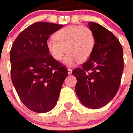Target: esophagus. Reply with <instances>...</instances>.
<instances>
[{
  "mask_svg": "<svg viewBox=\"0 0 133 133\" xmlns=\"http://www.w3.org/2000/svg\"><path fill=\"white\" fill-rule=\"evenodd\" d=\"M72 68H68V74H71V73H72Z\"/></svg>",
  "mask_w": 133,
  "mask_h": 133,
  "instance_id": "1",
  "label": "esophagus"
}]
</instances>
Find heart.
Listing matches in <instances>:
<instances>
[{
	"label": "heart",
	"instance_id": "heart-1",
	"mask_svg": "<svg viewBox=\"0 0 133 133\" xmlns=\"http://www.w3.org/2000/svg\"><path fill=\"white\" fill-rule=\"evenodd\" d=\"M95 38L92 30L83 25H69L58 30L55 38L46 42L47 49L52 58L60 61L66 51L65 63L72 65L76 61H86L92 54Z\"/></svg>",
	"mask_w": 133,
	"mask_h": 133
}]
</instances>
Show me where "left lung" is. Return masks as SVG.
Instances as JSON below:
<instances>
[{
	"mask_svg": "<svg viewBox=\"0 0 133 133\" xmlns=\"http://www.w3.org/2000/svg\"><path fill=\"white\" fill-rule=\"evenodd\" d=\"M88 26L95 35V48L86 62L72 74L77 79L75 92L81 103L98 109L111 101L118 91L124 67L123 51L110 30L93 22Z\"/></svg>",
	"mask_w": 133,
	"mask_h": 133,
	"instance_id": "obj_1",
	"label": "left lung"
}]
</instances>
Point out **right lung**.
<instances>
[{
	"mask_svg": "<svg viewBox=\"0 0 133 133\" xmlns=\"http://www.w3.org/2000/svg\"><path fill=\"white\" fill-rule=\"evenodd\" d=\"M63 26L36 22L18 35L10 50L12 83L22 103L35 112L55 107L68 75L66 67L52 58L46 47L50 35Z\"/></svg>",
	"mask_w": 133,
	"mask_h": 133,
	"instance_id": "1",
	"label": "right lung"
}]
</instances>
